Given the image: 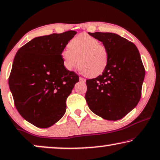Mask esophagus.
<instances>
[{"instance_id": "34e87169", "label": "esophagus", "mask_w": 160, "mask_h": 160, "mask_svg": "<svg viewBox=\"0 0 160 160\" xmlns=\"http://www.w3.org/2000/svg\"><path fill=\"white\" fill-rule=\"evenodd\" d=\"M79 81H80V82H83V83H85V82H86V79H85V78L81 77V76L79 77Z\"/></svg>"}]
</instances>
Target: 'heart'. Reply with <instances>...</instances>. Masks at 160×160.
Returning <instances> with one entry per match:
<instances>
[{
	"label": "heart",
	"mask_w": 160,
	"mask_h": 160,
	"mask_svg": "<svg viewBox=\"0 0 160 160\" xmlns=\"http://www.w3.org/2000/svg\"><path fill=\"white\" fill-rule=\"evenodd\" d=\"M63 65L68 70L77 66L80 71L89 77L102 73L109 61L107 47L99 40L87 33L80 34L68 43V48L61 52Z\"/></svg>",
	"instance_id": "b5f03b06"
}]
</instances>
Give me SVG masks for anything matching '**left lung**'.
<instances>
[{"mask_svg": "<svg viewBox=\"0 0 160 160\" xmlns=\"http://www.w3.org/2000/svg\"><path fill=\"white\" fill-rule=\"evenodd\" d=\"M107 47L109 61L102 74L87 80L85 99L90 110L108 120L123 118L137 105L145 69L133 42L110 32H88Z\"/></svg>", "mask_w": 160, "mask_h": 160, "instance_id": "obj_1", "label": "left lung"}]
</instances>
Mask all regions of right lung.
I'll return each mask as SVG.
<instances>
[{"mask_svg": "<svg viewBox=\"0 0 160 160\" xmlns=\"http://www.w3.org/2000/svg\"><path fill=\"white\" fill-rule=\"evenodd\" d=\"M76 32L38 37L25 44L13 59L8 84L16 108L38 128H48L63 116L66 99L78 76L65 68L61 52Z\"/></svg>", "mask_w": 160, "mask_h": 160, "instance_id": "right-lung-1", "label": "right lung"}]
</instances>
